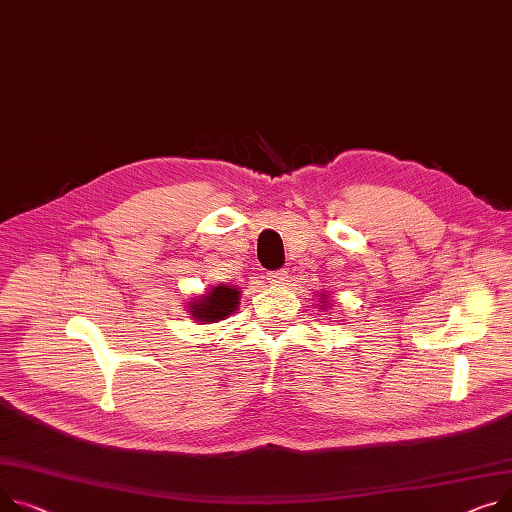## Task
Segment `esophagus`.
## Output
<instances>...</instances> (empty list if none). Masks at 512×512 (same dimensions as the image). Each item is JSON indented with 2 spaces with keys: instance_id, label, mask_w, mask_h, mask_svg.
<instances>
[{
  "instance_id": "34e87169",
  "label": "esophagus",
  "mask_w": 512,
  "mask_h": 512,
  "mask_svg": "<svg viewBox=\"0 0 512 512\" xmlns=\"http://www.w3.org/2000/svg\"><path fill=\"white\" fill-rule=\"evenodd\" d=\"M271 284H286L288 282V271L286 269H278V271H269V274L265 276Z\"/></svg>"
}]
</instances>
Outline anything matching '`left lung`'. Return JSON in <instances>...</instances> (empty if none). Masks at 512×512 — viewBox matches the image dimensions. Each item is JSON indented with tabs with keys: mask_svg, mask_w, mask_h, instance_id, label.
<instances>
[{
	"mask_svg": "<svg viewBox=\"0 0 512 512\" xmlns=\"http://www.w3.org/2000/svg\"><path fill=\"white\" fill-rule=\"evenodd\" d=\"M321 296H323V298L319 300V302H321V309H327V304H329V302H327V294H321Z\"/></svg>",
	"mask_w": 512,
	"mask_h": 512,
	"instance_id": "obj_1",
	"label": "left lung"
}]
</instances>
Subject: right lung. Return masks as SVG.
I'll return each mask as SVG.
<instances>
[{
  "label": "right lung",
  "instance_id": "add662e5",
  "mask_svg": "<svg viewBox=\"0 0 512 512\" xmlns=\"http://www.w3.org/2000/svg\"><path fill=\"white\" fill-rule=\"evenodd\" d=\"M238 298H241V290L236 286L218 284L210 288V292L195 298L189 311L197 323H216L230 317L238 309Z\"/></svg>",
  "mask_w": 512,
  "mask_h": 512
}]
</instances>
